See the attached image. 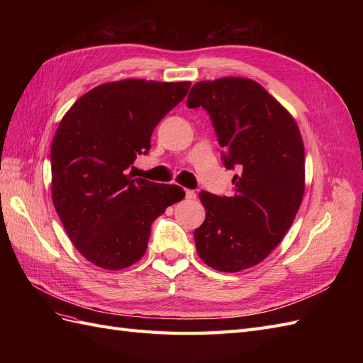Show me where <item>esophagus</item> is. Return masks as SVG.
I'll return each mask as SVG.
<instances>
[{"mask_svg": "<svg viewBox=\"0 0 363 363\" xmlns=\"http://www.w3.org/2000/svg\"><path fill=\"white\" fill-rule=\"evenodd\" d=\"M184 194H186V199H188V200H195L196 199V194L194 191H191V189H188Z\"/></svg>", "mask_w": 363, "mask_h": 363, "instance_id": "1", "label": "esophagus"}]
</instances>
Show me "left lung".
Returning a JSON list of instances; mask_svg holds the SVG:
<instances>
[{
    "label": "left lung",
    "instance_id": "8db88e82",
    "mask_svg": "<svg viewBox=\"0 0 363 363\" xmlns=\"http://www.w3.org/2000/svg\"><path fill=\"white\" fill-rule=\"evenodd\" d=\"M188 107L212 119L227 169H236L232 196L201 191L204 223L196 252L216 271L238 272L268 257L292 225L304 194V145L292 115L250 79L199 82Z\"/></svg>",
    "mask_w": 363,
    "mask_h": 363
}]
</instances>
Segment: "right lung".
Here are the masks:
<instances>
[{"instance_id": "add662e5", "label": "right lung", "mask_w": 363, "mask_h": 363, "mask_svg": "<svg viewBox=\"0 0 363 363\" xmlns=\"http://www.w3.org/2000/svg\"><path fill=\"white\" fill-rule=\"evenodd\" d=\"M189 82L127 79L94 87L65 113L51 145V196L84 259L124 269L145 255L151 224L184 199L177 184L127 174L151 148L152 130L188 94Z\"/></svg>"}]
</instances>
